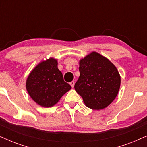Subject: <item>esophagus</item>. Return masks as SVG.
<instances>
[{
    "instance_id": "34e87169",
    "label": "esophagus",
    "mask_w": 147,
    "mask_h": 147,
    "mask_svg": "<svg viewBox=\"0 0 147 147\" xmlns=\"http://www.w3.org/2000/svg\"><path fill=\"white\" fill-rule=\"evenodd\" d=\"M69 84H70V85H71V86L72 88H74V84H75V82H74V81H72V82H70Z\"/></svg>"
}]
</instances>
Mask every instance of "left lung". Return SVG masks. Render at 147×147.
<instances>
[{"instance_id": "8db88e82", "label": "left lung", "mask_w": 147, "mask_h": 147, "mask_svg": "<svg viewBox=\"0 0 147 147\" xmlns=\"http://www.w3.org/2000/svg\"><path fill=\"white\" fill-rule=\"evenodd\" d=\"M79 70L74 88L87 107L101 110L114 101L120 89V76L109 59L93 51L80 60Z\"/></svg>"}]
</instances>
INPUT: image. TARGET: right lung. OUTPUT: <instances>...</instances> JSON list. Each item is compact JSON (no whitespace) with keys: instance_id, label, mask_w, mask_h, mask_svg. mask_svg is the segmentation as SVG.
I'll use <instances>...</instances> for the list:
<instances>
[{"instance_id":"right-lung-1","label":"right lung","mask_w":147,"mask_h":147,"mask_svg":"<svg viewBox=\"0 0 147 147\" xmlns=\"http://www.w3.org/2000/svg\"><path fill=\"white\" fill-rule=\"evenodd\" d=\"M26 88L36 103L48 108L57 104L71 87L63 80L57 60L51 57L32 70L26 82Z\"/></svg>"}]
</instances>
